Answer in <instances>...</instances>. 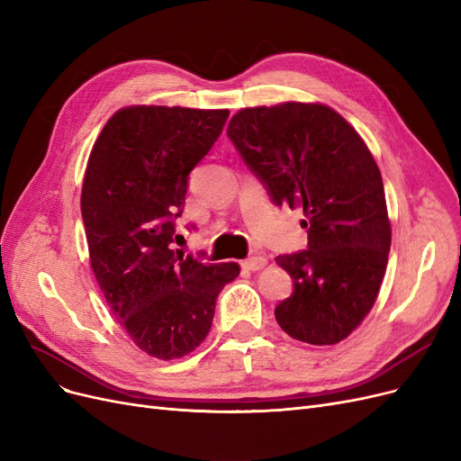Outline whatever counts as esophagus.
Listing matches in <instances>:
<instances>
[{"label": "esophagus", "mask_w": 461, "mask_h": 461, "mask_svg": "<svg viewBox=\"0 0 461 461\" xmlns=\"http://www.w3.org/2000/svg\"><path fill=\"white\" fill-rule=\"evenodd\" d=\"M265 265H267V259L263 256H251L242 261V268H246V271H261Z\"/></svg>", "instance_id": "34e87169"}]
</instances>
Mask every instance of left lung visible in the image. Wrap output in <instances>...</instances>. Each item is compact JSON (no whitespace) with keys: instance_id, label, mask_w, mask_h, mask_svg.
Instances as JSON below:
<instances>
[{"instance_id":"left-lung-1","label":"left lung","mask_w":461,"mask_h":461,"mask_svg":"<svg viewBox=\"0 0 461 461\" xmlns=\"http://www.w3.org/2000/svg\"><path fill=\"white\" fill-rule=\"evenodd\" d=\"M229 139L276 205L301 208L309 249L278 256L294 294L275 316L290 338L336 345L372 311L391 248L382 173L357 130L322 103L242 108Z\"/></svg>"}]
</instances>
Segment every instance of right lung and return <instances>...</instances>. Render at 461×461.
<instances>
[{
  "mask_svg": "<svg viewBox=\"0 0 461 461\" xmlns=\"http://www.w3.org/2000/svg\"><path fill=\"white\" fill-rule=\"evenodd\" d=\"M227 108L133 104L110 116L91 149L82 217L93 275L142 353L181 358L210 333L215 299L236 263L171 249L188 173L223 131Z\"/></svg>",
  "mask_w": 461,
  "mask_h": 461,
  "instance_id": "right-lung-1",
  "label": "right lung"
}]
</instances>
